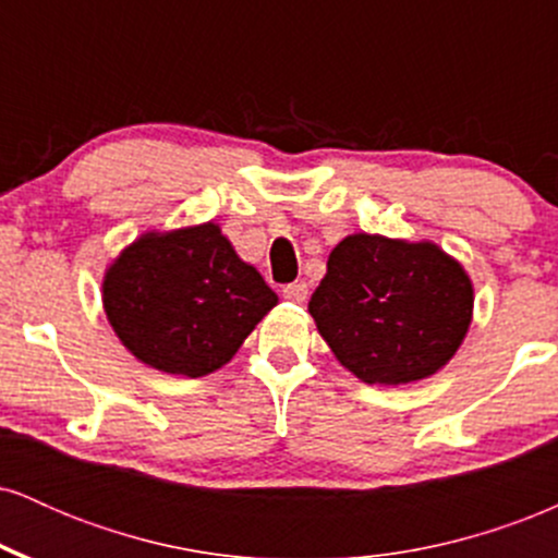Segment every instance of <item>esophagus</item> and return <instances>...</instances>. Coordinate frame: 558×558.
<instances>
[{
    "mask_svg": "<svg viewBox=\"0 0 558 558\" xmlns=\"http://www.w3.org/2000/svg\"><path fill=\"white\" fill-rule=\"evenodd\" d=\"M306 283H291L283 288V299L286 301H293V304H304L306 301Z\"/></svg>",
    "mask_w": 558,
    "mask_h": 558,
    "instance_id": "34e87169",
    "label": "esophagus"
}]
</instances>
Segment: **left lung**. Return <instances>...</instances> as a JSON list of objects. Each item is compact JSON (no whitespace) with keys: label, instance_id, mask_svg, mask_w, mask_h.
<instances>
[{"label":"left lung","instance_id":"left-lung-1","mask_svg":"<svg viewBox=\"0 0 558 558\" xmlns=\"http://www.w3.org/2000/svg\"><path fill=\"white\" fill-rule=\"evenodd\" d=\"M475 288L433 241L345 235L310 299L336 360L367 386H407L451 362L472 323Z\"/></svg>","mask_w":558,"mask_h":558}]
</instances>
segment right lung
Instances as JSON below:
<instances>
[{
    "label": "right lung",
    "instance_id": "obj_1",
    "mask_svg": "<svg viewBox=\"0 0 558 558\" xmlns=\"http://www.w3.org/2000/svg\"><path fill=\"white\" fill-rule=\"evenodd\" d=\"M101 304L138 362L202 377L233 360L278 296L217 222H202L141 233L107 267Z\"/></svg>",
    "mask_w": 558,
    "mask_h": 558
}]
</instances>
